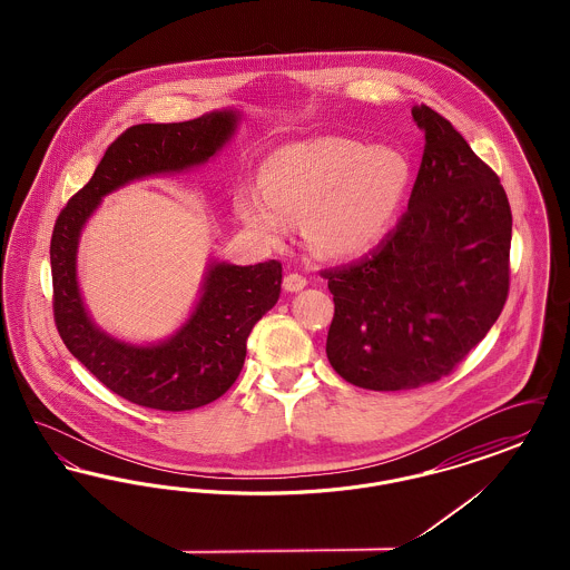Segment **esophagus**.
<instances>
[{
    "instance_id": "34e87169",
    "label": "esophagus",
    "mask_w": 570,
    "mask_h": 570,
    "mask_svg": "<svg viewBox=\"0 0 570 570\" xmlns=\"http://www.w3.org/2000/svg\"><path fill=\"white\" fill-rule=\"evenodd\" d=\"M307 286V277H303L301 273H288L286 277H284V288L288 291V293H298V291H303Z\"/></svg>"
}]
</instances>
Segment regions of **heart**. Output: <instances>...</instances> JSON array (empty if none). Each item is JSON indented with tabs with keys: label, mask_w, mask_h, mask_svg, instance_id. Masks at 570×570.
Masks as SVG:
<instances>
[{
	"label": "heart",
	"mask_w": 570,
	"mask_h": 570,
	"mask_svg": "<svg viewBox=\"0 0 570 570\" xmlns=\"http://www.w3.org/2000/svg\"><path fill=\"white\" fill-rule=\"evenodd\" d=\"M410 166L400 151L346 136H318L275 149L261 168V188L242 186L235 209L265 242H279L291 222L323 258H354L386 235Z\"/></svg>",
	"instance_id": "heart-1"
}]
</instances>
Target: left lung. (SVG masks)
Here are the masks:
<instances>
[{"instance_id": "obj_1", "label": "left lung", "mask_w": 570, "mask_h": 570, "mask_svg": "<svg viewBox=\"0 0 570 570\" xmlns=\"http://www.w3.org/2000/svg\"><path fill=\"white\" fill-rule=\"evenodd\" d=\"M412 119L425 151L406 214L370 256L321 272L335 303L328 363L370 391L449 376L498 321L511 284L500 177L440 112L421 105Z\"/></svg>"}]
</instances>
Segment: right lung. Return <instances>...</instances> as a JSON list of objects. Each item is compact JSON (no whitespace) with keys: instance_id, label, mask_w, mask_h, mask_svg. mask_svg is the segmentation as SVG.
Wrapping results in <instances>:
<instances>
[{"instance_id":"obj_1","label":"right lung","mask_w":570,"mask_h":570,"mask_svg":"<svg viewBox=\"0 0 570 570\" xmlns=\"http://www.w3.org/2000/svg\"><path fill=\"white\" fill-rule=\"evenodd\" d=\"M237 115L216 110L181 124H138L117 136L94 177L61 209L51 237L53 316L66 348L115 395L181 412L207 406L239 379L245 342L282 291V263L212 265L190 321L158 346H132L94 325L77 284V247L85 219L102 196L158 173L207 163L235 132Z\"/></svg>"}]
</instances>
